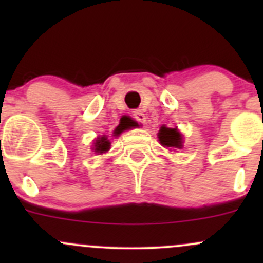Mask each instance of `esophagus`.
Segmentation results:
<instances>
[{"label":"esophagus","mask_w":263,"mask_h":263,"mask_svg":"<svg viewBox=\"0 0 263 263\" xmlns=\"http://www.w3.org/2000/svg\"><path fill=\"white\" fill-rule=\"evenodd\" d=\"M134 118L136 119L137 122H140V123H144V122L146 121V116H145V113L142 112V110H136V112H134Z\"/></svg>","instance_id":"esophagus-1"}]
</instances>
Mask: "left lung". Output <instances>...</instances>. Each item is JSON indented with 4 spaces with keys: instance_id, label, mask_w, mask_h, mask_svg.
<instances>
[{
    "instance_id": "1",
    "label": "left lung",
    "mask_w": 263,
    "mask_h": 263,
    "mask_svg": "<svg viewBox=\"0 0 263 263\" xmlns=\"http://www.w3.org/2000/svg\"><path fill=\"white\" fill-rule=\"evenodd\" d=\"M159 141L163 146L173 147V148H182L183 139L182 134L177 128H169V127L161 126L159 129Z\"/></svg>"
}]
</instances>
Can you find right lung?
Here are the masks:
<instances>
[{"mask_svg": "<svg viewBox=\"0 0 263 263\" xmlns=\"http://www.w3.org/2000/svg\"><path fill=\"white\" fill-rule=\"evenodd\" d=\"M118 135V132H117ZM110 147V142L108 140L107 136H102V137H98L94 142V147L92 150L95 151L97 154H103V153H107Z\"/></svg>", "mask_w": 263, "mask_h": 263, "instance_id": "obj_1", "label": "right lung"}]
</instances>
